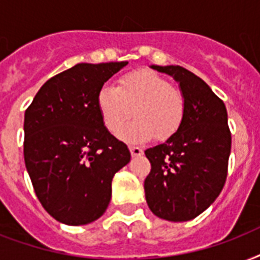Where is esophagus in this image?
<instances>
[{"label": "esophagus", "instance_id": "obj_1", "mask_svg": "<svg viewBox=\"0 0 260 260\" xmlns=\"http://www.w3.org/2000/svg\"><path fill=\"white\" fill-rule=\"evenodd\" d=\"M129 151H131V155H132V156H140V155H143V150L140 148V147L131 146Z\"/></svg>", "mask_w": 260, "mask_h": 260}]
</instances>
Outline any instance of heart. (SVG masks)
I'll use <instances>...</instances> for the list:
<instances>
[{"instance_id": "b5f03b06", "label": "heart", "mask_w": 260, "mask_h": 260, "mask_svg": "<svg viewBox=\"0 0 260 260\" xmlns=\"http://www.w3.org/2000/svg\"><path fill=\"white\" fill-rule=\"evenodd\" d=\"M97 108L106 129L116 134L131 113L135 118L118 136L129 143L146 142L155 136L166 140L178 132L186 114L185 95L165 77L148 69L131 71L116 87L102 86Z\"/></svg>"}]
</instances>
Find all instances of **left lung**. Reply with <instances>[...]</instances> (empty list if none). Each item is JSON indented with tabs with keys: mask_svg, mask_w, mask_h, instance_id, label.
<instances>
[{
	"mask_svg": "<svg viewBox=\"0 0 260 260\" xmlns=\"http://www.w3.org/2000/svg\"><path fill=\"white\" fill-rule=\"evenodd\" d=\"M151 69L171 75L186 100L181 128L144 151L151 171L144 181L151 212L167 221H189L221 193L228 173L231 131L224 102L200 77L181 66Z\"/></svg>",
	"mask_w": 260,
	"mask_h": 260,
	"instance_id": "8db88e82",
	"label": "left lung"
}]
</instances>
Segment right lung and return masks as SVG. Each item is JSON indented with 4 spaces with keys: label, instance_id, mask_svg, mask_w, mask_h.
Returning <instances> with one entry per match:
<instances>
[{
    "label": "right lung",
    "instance_id": "add662e5",
    "mask_svg": "<svg viewBox=\"0 0 260 260\" xmlns=\"http://www.w3.org/2000/svg\"><path fill=\"white\" fill-rule=\"evenodd\" d=\"M126 64H75L48 79L25 110L26 171L43 208L63 224L85 225L101 217L114 174L131 160L97 108L100 89Z\"/></svg>",
    "mask_w": 260,
    "mask_h": 260
}]
</instances>
